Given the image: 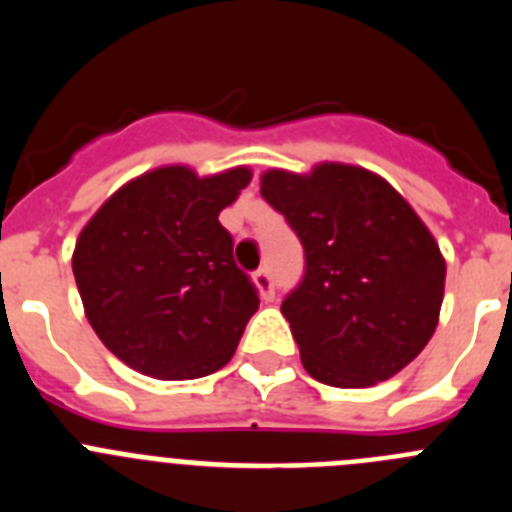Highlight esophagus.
<instances>
[{
    "instance_id": "1",
    "label": "esophagus",
    "mask_w": 512,
    "mask_h": 512,
    "mask_svg": "<svg viewBox=\"0 0 512 512\" xmlns=\"http://www.w3.org/2000/svg\"><path fill=\"white\" fill-rule=\"evenodd\" d=\"M253 284H256V289L261 292V297H264L266 302L274 300V279H271V274L266 269H259L256 274H253Z\"/></svg>"
}]
</instances>
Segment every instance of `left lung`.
I'll return each mask as SVG.
<instances>
[{"label": "left lung", "mask_w": 512, "mask_h": 512, "mask_svg": "<svg viewBox=\"0 0 512 512\" xmlns=\"http://www.w3.org/2000/svg\"><path fill=\"white\" fill-rule=\"evenodd\" d=\"M261 197L305 248V277L282 302L305 372L330 387L395 377L431 341L446 261L390 182L351 164L269 169Z\"/></svg>", "instance_id": "left-lung-1"}]
</instances>
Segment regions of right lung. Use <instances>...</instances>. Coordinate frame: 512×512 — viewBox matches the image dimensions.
Returning a JSON list of instances; mask_svg holds the SVG:
<instances>
[{"label": "right lung", "instance_id": "add662e5", "mask_svg": "<svg viewBox=\"0 0 512 512\" xmlns=\"http://www.w3.org/2000/svg\"><path fill=\"white\" fill-rule=\"evenodd\" d=\"M251 182L248 166L197 176L158 166L122 184L76 238L74 279L99 341L130 369L197 379L223 369L259 310L217 215Z\"/></svg>", "mask_w": 512, "mask_h": 512}]
</instances>
